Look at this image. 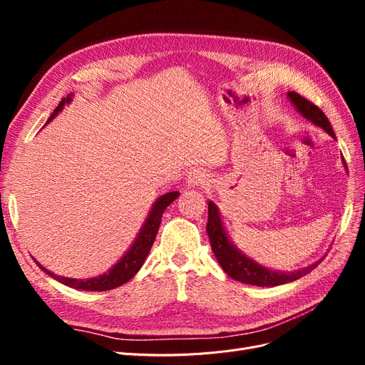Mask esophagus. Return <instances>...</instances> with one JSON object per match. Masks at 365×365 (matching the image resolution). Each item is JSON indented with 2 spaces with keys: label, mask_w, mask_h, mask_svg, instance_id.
I'll use <instances>...</instances> for the list:
<instances>
[{
  "label": "esophagus",
  "mask_w": 365,
  "mask_h": 365,
  "mask_svg": "<svg viewBox=\"0 0 365 365\" xmlns=\"http://www.w3.org/2000/svg\"><path fill=\"white\" fill-rule=\"evenodd\" d=\"M205 182H207V176L201 170H193L189 173V185L190 187L204 185Z\"/></svg>",
  "instance_id": "esophagus-1"
}]
</instances>
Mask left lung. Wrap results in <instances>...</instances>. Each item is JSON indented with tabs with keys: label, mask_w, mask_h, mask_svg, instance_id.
Returning a JSON list of instances; mask_svg holds the SVG:
<instances>
[{
	"label": "left lung",
	"mask_w": 365,
	"mask_h": 365,
	"mask_svg": "<svg viewBox=\"0 0 365 365\" xmlns=\"http://www.w3.org/2000/svg\"><path fill=\"white\" fill-rule=\"evenodd\" d=\"M288 97H289L291 103L297 108V111L300 113L304 118H307L309 121H312L314 125L324 129L330 137L335 138L334 129H332V126H330V121L327 120V117L324 115L322 109H319L317 105H314L312 102H309L307 98L302 97L298 93L289 91ZM342 163H344V168H347L344 158H342ZM207 235L210 239V245H212V250L220 264V268H222L231 279H235L242 283H248V284L279 286V284L298 280L300 277H303V275L315 269L324 259V257H322L315 263L309 264V267H306L303 269L292 271V272H279V271H272V269L262 267V264L247 257L244 252L237 250L233 242H230V239L225 233V228L222 225V220H220L219 210L212 201H208Z\"/></svg>",
	"instance_id": "8db88e82"
}]
</instances>
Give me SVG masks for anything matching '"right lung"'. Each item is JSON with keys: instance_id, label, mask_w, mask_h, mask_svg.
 I'll list each match as a JSON object with an SVG mask.
<instances>
[{"instance_id": "obj_1", "label": "right lung", "mask_w": 365, "mask_h": 365, "mask_svg": "<svg viewBox=\"0 0 365 365\" xmlns=\"http://www.w3.org/2000/svg\"><path fill=\"white\" fill-rule=\"evenodd\" d=\"M70 102H71V94L68 97H63L61 103H59V106H56V109H54L53 114L50 115L48 121H51L54 117H56L62 111L63 106L70 103ZM48 121H47V123H48ZM178 195H180L178 192H169V193H165V195L158 197L155 204H153L152 210L149 212V216L146 219L145 225L141 227L134 244H132V247L126 251L125 256L121 257L111 269L106 271L102 275H97V277H91V279H86V280L62 277V275L53 274L51 271L46 269L36 260L35 262L43 272H47L50 275V277L63 283L65 286H70V288L83 289V291H109V289H114V288H117V286H121L123 283L129 282L140 271V268L143 267V263H145L148 254H149V251L153 245V240H155V237H157L158 228H160V224H161V216L164 213V210L168 208L176 200V197H178Z\"/></svg>"}]
</instances>
